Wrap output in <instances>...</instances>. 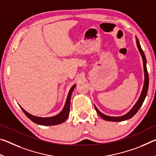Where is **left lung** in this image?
Segmentation results:
<instances>
[{
    "label": "left lung",
    "mask_w": 156,
    "mask_h": 156,
    "mask_svg": "<svg viewBox=\"0 0 156 156\" xmlns=\"http://www.w3.org/2000/svg\"><path fill=\"white\" fill-rule=\"evenodd\" d=\"M136 40L137 47H138L140 54L142 56V61H143V67H144V81L143 87H142V90L141 91L140 96L138 101L136 102V103L134 105V106L133 107H132V109L129 111L128 113H126V114L121 116H109V115H105L104 113H102L101 112H100L98 109L96 107V105H94L96 112L98 113L100 117L107 121H112V122H121V121L130 119V118H131L137 112H138V111L140 109V108L142 107V105L144 101L145 98L147 96L148 88H149V74H148L147 69V59H146V57H145L143 50H142L141 48L140 44L138 39L136 36Z\"/></svg>",
    "instance_id": "8db88e82"
}]
</instances>
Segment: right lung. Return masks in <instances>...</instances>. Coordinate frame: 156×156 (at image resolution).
Returning a JSON list of instances; mask_svg holds the SVG:
<instances>
[{
    "label": "right lung",
    "instance_id": "1",
    "mask_svg": "<svg viewBox=\"0 0 156 156\" xmlns=\"http://www.w3.org/2000/svg\"><path fill=\"white\" fill-rule=\"evenodd\" d=\"M76 84H73V85L72 87V88L70 89V90L69 91L68 95H67V100H66L64 107H63V109L61 112H60L59 113H58V114L56 115L51 116V117H45V118L38 117V116H36V115H33L30 114V113L26 112V111L23 109L20 105L19 106L20 107V109H22L23 112H24L25 114L27 116V118H30V119L31 121H33L34 123H36L40 125H44V126L59 125V124L62 123L67 119L69 113V110H70L71 97H72V92L73 91V89H74V88L76 87Z\"/></svg>",
    "mask_w": 156,
    "mask_h": 156
}]
</instances>
